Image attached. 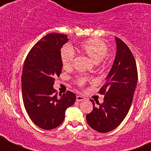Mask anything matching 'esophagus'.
<instances>
[{
	"label": "esophagus",
	"instance_id": "esophagus-1",
	"mask_svg": "<svg viewBox=\"0 0 151 151\" xmlns=\"http://www.w3.org/2000/svg\"><path fill=\"white\" fill-rule=\"evenodd\" d=\"M85 100V97H82V96L81 95H77L76 96V101H78V102H80V101H82Z\"/></svg>",
	"mask_w": 151,
	"mask_h": 151
}]
</instances>
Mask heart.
<instances>
[{"label":"heart","instance_id":"1","mask_svg":"<svg viewBox=\"0 0 151 151\" xmlns=\"http://www.w3.org/2000/svg\"><path fill=\"white\" fill-rule=\"evenodd\" d=\"M79 49L82 54L88 57L96 64L104 63L105 57L108 54V47L103 41L97 38L88 40L79 45ZM75 52L70 45H66L60 50V60L63 67L69 69L73 66ZM77 84L79 86H83L86 82L85 77L77 78Z\"/></svg>","mask_w":151,"mask_h":151}]
</instances>
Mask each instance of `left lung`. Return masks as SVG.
Segmentation results:
<instances>
[{
    "mask_svg": "<svg viewBox=\"0 0 151 151\" xmlns=\"http://www.w3.org/2000/svg\"><path fill=\"white\" fill-rule=\"evenodd\" d=\"M116 54L106 82L99 93L104 94V102L91 100L93 110L86 115L88 124L93 129L105 133L115 129L129 113L138 82L135 60L129 47L116 38Z\"/></svg>",
    "mask_w": 151,
    "mask_h": 151,
    "instance_id": "obj_1",
    "label": "left lung"
}]
</instances>
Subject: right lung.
Here are the masks:
<instances>
[{"label":"right lung","mask_w":151,"mask_h":151,"mask_svg":"<svg viewBox=\"0 0 151 151\" xmlns=\"http://www.w3.org/2000/svg\"><path fill=\"white\" fill-rule=\"evenodd\" d=\"M67 41L66 35H47L31 49L24 63L21 79L24 106L32 122L45 130L59 126L66 110L76 99L69 91L57 95L53 87L54 78L62 72L60 49Z\"/></svg>","instance_id":"1"}]
</instances>
